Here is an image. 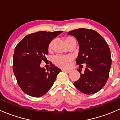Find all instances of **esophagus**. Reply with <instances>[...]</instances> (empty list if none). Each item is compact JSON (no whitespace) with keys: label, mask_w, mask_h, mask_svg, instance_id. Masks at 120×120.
Listing matches in <instances>:
<instances>
[{"label":"esophagus","mask_w":120,"mask_h":120,"mask_svg":"<svg viewBox=\"0 0 120 120\" xmlns=\"http://www.w3.org/2000/svg\"><path fill=\"white\" fill-rule=\"evenodd\" d=\"M62 71H64V72H68H68H71V71H70V70H65V69H63Z\"/></svg>","instance_id":"esophagus-1"}]
</instances>
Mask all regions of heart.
<instances>
[{
    "label": "heart",
    "instance_id": "obj_1",
    "mask_svg": "<svg viewBox=\"0 0 120 120\" xmlns=\"http://www.w3.org/2000/svg\"><path fill=\"white\" fill-rule=\"evenodd\" d=\"M64 42L67 46L71 45L77 44V40L74 37L71 36H68L64 38ZM54 43V40L50 42L48 46V50L49 51L52 49V46ZM72 60V57L70 56H57L54 59V63L57 66L63 68H66L70 67V64Z\"/></svg>",
    "mask_w": 120,
    "mask_h": 120
}]
</instances>
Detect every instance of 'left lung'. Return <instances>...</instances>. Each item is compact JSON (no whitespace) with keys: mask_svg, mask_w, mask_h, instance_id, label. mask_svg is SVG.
Wrapping results in <instances>:
<instances>
[{"mask_svg":"<svg viewBox=\"0 0 120 120\" xmlns=\"http://www.w3.org/2000/svg\"><path fill=\"white\" fill-rule=\"evenodd\" d=\"M76 38L79 45L77 65L86 64L84 73L78 68L81 77L75 87L86 95L95 94L105 85L112 65L110 50L103 38L96 31L79 28L68 32Z\"/></svg>","mask_w":120,"mask_h":120,"instance_id":"obj_1","label":"left lung"}]
</instances>
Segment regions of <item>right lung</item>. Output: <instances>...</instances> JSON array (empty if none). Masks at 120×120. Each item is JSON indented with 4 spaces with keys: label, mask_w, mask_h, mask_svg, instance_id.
I'll use <instances>...</instances> for the list:
<instances>
[{
    "label": "right lung",
    "mask_w": 120,
    "mask_h": 120,
    "mask_svg": "<svg viewBox=\"0 0 120 120\" xmlns=\"http://www.w3.org/2000/svg\"><path fill=\"white\" fill-rule=\"evenodd\" d=\"M39 31L27 35L15 48L13 69L19 86L33 97H41L52 88L61 70L51 64L48 71L40 66L46 59L48 46L54 38L62 33Z\"/></svg>",
    "instance_id": "right-lung-1"
}]
</instances>
